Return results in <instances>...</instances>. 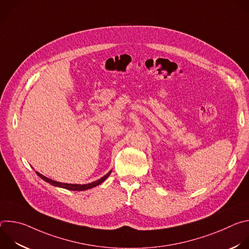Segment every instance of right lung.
Segmentation results:
<instances>
[{"mask_svg":"<svg viewBox=\"0 0 249 249\" xmlns=\"http://www.w3.org/2000/svg\"><path fill=\"white\" fill-rule=\"evenodd\" d=\"M110 173H111V170H110L107 174H105L104 176H102L100 179L95 180V181H93V182H91V183H89V184H69V183H62V182H57V181H55V180L49 179L48 177H46V176H44V175H42V174H40L39 172L36 171V174L40 177L41 179H43L44 181H46V182L52 184L53 186L65 188V189H68V190H73V191H83V190H88V189H90V188H92V187H95V186L99 185L100 183H102L106 178H107V177L109 176Z\"/></svg>","mask_w":249,"mask_h":249,"instance_id":"1","label":"right lung"}]
</instances>
